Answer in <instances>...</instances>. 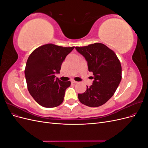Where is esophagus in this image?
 I'll return each mask as SVG.
<instances>
[{
  "instance_id": "34e87169",
  "label": "esophagus",
  "mask_w": 148,
  "mask_h": 148,
  "mask_svg": "<svg viewBox=\"0 0 148 148\" xmlns=\"http://www.w3.org/2000/svg\"><path fill=\"white\" fill-rule=\"evenodd\" d=\"M71 83H78L77 82H76V81H75V80H74V79H71Z\"/></svg>"
}]
</instances>
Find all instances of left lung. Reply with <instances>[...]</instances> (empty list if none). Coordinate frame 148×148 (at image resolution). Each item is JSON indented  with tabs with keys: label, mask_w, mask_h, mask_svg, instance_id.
<instances>
[{
	"label": "left lung",
	"mask_w": 148,
	"mask_h": 148,
	"mask_svg": "<svg viewBox=\"0 0 148 148\" xmlns=\"http://www.w3.org/2000/svg\"><path fill=\"white\" fill-rule=\"evenodd\" d=\"M88 62L93 73L94 81L84 93L78 97L83 104L91 107L101 106L112 97L122 79V66L115 53L104 44L94 43L76 47Z\"/></svg>",
	"instance_id": "obj_1"
}]
</instances>
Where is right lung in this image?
Instances as JSON below:
<instances>
[{
    "label": "right lung",
    "mask_w": 148,
    "mask_h": 148,
    "mask_svg": "<svg viewBox=\"0 0 148 148\" xmlns=\"http://www.w3.org/2000/svg\"><path fill=\"white\" fill-rule=\"evenodd\" d=\"M75 47L47 44L36 49L26 62L25 75L28 91L39 105L52 108L64 101L65 90L71 82L56 78L62 62Z\"/></svg>",
    "instance_id": "right-lung-1"
}]
</instances>
